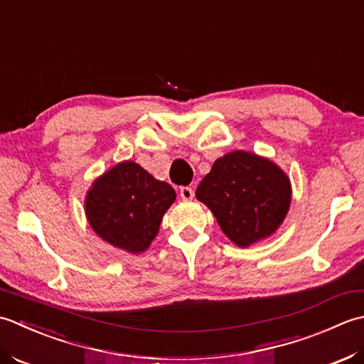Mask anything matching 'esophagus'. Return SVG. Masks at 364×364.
<instances>
[{"label":"esophagus","instance_id":"esophagus-1","mask_svg":"<svg viewBox=\"0 0 364 364\" xmlns=\"http://www.w3.org/2000/svg\"><path fill=\"white\" fill-rule=\"evenodd\" d=\"M193 196H195V191H193V188H190V187L181 188V198L183 199V201H191Z\"/></svg>","mask_w":364,"mask_h":364}]
</instances>
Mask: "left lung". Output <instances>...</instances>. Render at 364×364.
Instances as JSON below:
<instances>
[{
    "label": "left lung",
    "instance_id": "left-lung-1",
    "mask_svg": "<svg viewBox=\"0 0 364 364\" xmlns=\"http://www.w3.org/2000/svg\"><path fill=\"white\" fill-rule=\"evenodd\" d=\"M221 231L237 247L247 248L277 232L291 207L292 187L277 163L247 151L215 160L196 188Z\"/></svg>",
    "mask_w": 364,
    "mask_h": 364
}]
</instances>
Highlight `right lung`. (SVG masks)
Returning <instances> with one entry per match:
<instances>
[{
	"instance_id": "1",
	"label": "right lung",
	"mask_w": 364,
	"mask_h": 364,
	"mask_svg": "<svg viewBox=\"0 0 364 364\" xmlns=\"http://www.w3.org/2000/svg\"><path fill=\"white\" fill-rule=\"evenodd\" d=\"M174 201L171 185L125 160L92 182L85 198V213L102 240L139 255L151 247L163 215Z\"/></svg>"
}]
</instances>
